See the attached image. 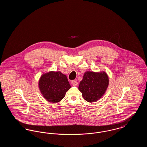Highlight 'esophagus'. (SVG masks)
<instances>
[{"instance_id":"esophagus-1","label":"esophagus","mask_w":147,"mask_h":147,"mask_svg":"<svg viewBox=\"0 0 147 147\" xmlns=\"http://www.w3.org/2000/svg\"><path fill=\"white\" fill-rule=\"evenodd\" d=\"M71 84H73V85H74V86H76L78 85V82H77V80H73L71 82Z\"/></svg>"}]
</instances>
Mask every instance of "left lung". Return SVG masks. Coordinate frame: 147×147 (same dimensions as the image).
Wrapping results in <instances>:
<instances>
[{"instance_id":"obj_1","label":"left lung","mask_w":147,"mask_h":147,"mask_svg":"<svg viewBox=\"0 0 147 147\" xmlns=\"http://www.w3.org/2000/svg\"><path fill=\"white\" fill-rule=\"evenodd\" d=\"M109 78L105 72L86 71L80 82L79 90L88 102L97 101L104 94L109 85Z\"/></svg>"}]
</instances>
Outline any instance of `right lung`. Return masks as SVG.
<instances>
[{"instance_id": "obj_1", "label": "right lung", "mask_w": 147, "mask_h": 147, "mask_svg": "<svg viewBox=\"0 0 147 147\" xmlns=\"http://www.w3.org/2000/svg\"><path fill=\"white\" fill-rule=\"evenodd\" d=\"M38 85L43 96L53 103L63 99L71 88L66 76L60 71H50L42 75Z\"/></svg>"}]
</instances>
